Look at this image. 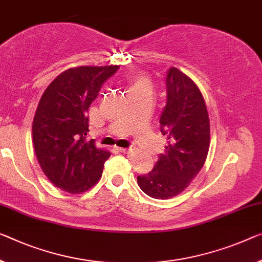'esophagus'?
<instances>
[{"label": "esophagus", "instance_id": "1", "mask_svg": "<svg viewBox=\"0 0 262 262\" xmlns=\"http://www.w3.org/2000/svg\"><path fill=\"white\" fill-rule=\"evenodd\" d=\"M118 150H119L120 152H123V154H132V152H134V151L136 150V147H135V146H130V147H127V148H125V147H120V148H118Z\"/></svg>", "mask_w": 262, "mask_h": 262}]
</instances>
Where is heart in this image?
<instances>
[{"label": "heart", "instance_id": "obj_1", "mask_svg": "<svg viewBox=\"0 0 262 262\" xmlns=\"http://www.w3.org/2000/svg\"><path fill=\"white\" fill-rule=\"evenodd\" d=\"M126 84H127L128 95L135 94V92L152 91L151 79L148 78L146 75L132 74L130 76H127Z\"/></svg>", "mask_w": 262, "mask_h": 262}]
</instances>
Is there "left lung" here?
Returning a JSON list of instances; mask_svg holds the SVG:
<instances>
[{
	"label": "left lung",
	"instance_id": "obj_1",
	"mask_svg": "<svg viewBox=\"0 0 262 262\" xmlns=\"http://www.w3.org/2000/svg\"><path fill=\"white\" fill-rule=\"evenodd\" d=\"M167 100L160 116V131L167 136L164 154L155 167L137 182L155 199H170L182 193L204 166L210 148V118L203 94L177 68L166 75Z\"/></svg>",
	"mask_w": 262,
	"mask_h": 262
}]
</instances>
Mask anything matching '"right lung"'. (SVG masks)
<instances>
[{
  "label": "right lung",
  "mask_w": 262,
  "mask_h": 262,
  "mask_svg": "<svg viewBox=\"0 0 262 262\" xmlns=\"http://www.w3.org/2000/svg\"><path fill=\"white\" fill-rule=\"evenodd\" d=\"M118 66L70 68L48 85L33 120L35 154L47 178L71 194L99 182L110 152L86 140L88 110Z\"/></svg>",
  "instance_id": "obj_1"
}]
</instances>
